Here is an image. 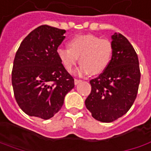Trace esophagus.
<instances>
[{
	"label": "esophagus",
	"instance_id": "1",
	"mask_svg": "<svg viewBox=\"0 0 151 151\" xmlns=\"http://www.w3.org/2000/svg\"><path fill=\"white\" fill-rule=\"evenodd\" d=\"M81 82H82V80H80V79H77V78L74 79V83H75L76 85H77V84H78L79 83H81Z\"/></svg>",
	"mask_w": 151,
	"mask_h": 151
}]
</instances>
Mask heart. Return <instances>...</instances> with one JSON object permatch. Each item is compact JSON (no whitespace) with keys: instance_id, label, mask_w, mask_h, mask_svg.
<instances>
[{"instance_id":"obj_1","label":"heart","mask_w":151,"mask_h":151,"mask_svg":"<svg viewBox=\"0 0 151 151\" xmlns=\"http://www.w3.org/2000/svg\"><path fill=\"white\" fill-rule=\"evenodd\" d=\"M68 47H58L57 56L67 71L72 72L78 61L79 73L90 75L102 73L111 62L113 45L108 39H100L94 35H78L73 37Z\"/></svg>"}]
</instances>
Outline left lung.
Masks as SVG:
<instances>
[{
  "instance_id": "8db88e82",
  "label": "left lung",
  "mask_w": 151,
  "mask_h": 151,
  "mask_svg": "<svg viewBox=\"0 0 151 151\" xmlns=\"http://www.w3.org/2000/svg\"><path fill=\"white\" fill-rule=\"evenodd\" d=\"M113 53L106 69L91 79V92L85 100L92 116L111 122L128 112L134 102L140 82L138 56L126 37L111 35Z\"/></svg>"
}]
</instances>
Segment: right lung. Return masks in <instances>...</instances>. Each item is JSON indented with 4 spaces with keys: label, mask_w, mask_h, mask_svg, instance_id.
<instances>
[{
    "label": "right lung",
    "mask_w": 151,
    "mask_h": 151,
    "mask_svg": "<svg viewBox=\"0 0 151 151\" xmlns=\"http://www.w3.org/2000/svg\"><path fill=\"white\" fill-rule=\"evenodd\" d=\"M65 33L64 29L41 25L25 37L17 51L12 83L17 105L29 116L51 118L74 87L73 78L56 52Z\"/></svg>",
    "instance_id": "obj_1"
}]
</instances>
